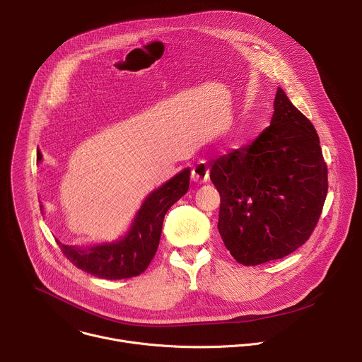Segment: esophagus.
<instances>
[{
	"label": "esophagus",
	"instance_id": "obj_1",
	"mask_svg": "<svg viewBox=\"0 0 362 362\" xmlns=\"http://www.w3.org/2000/svg\"><path fill=\"white\" fill-rule=\"evenodd\" d=\"M209 166L206 162H199L193 169H192V180L194 183H204L209 180Z\"/></svg>",
	"mask_w": 362,
	"mask_h": 362
}]
</instances>
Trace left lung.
<instances>
[{
	"mask_svg": "<svg viewBox=\"0 0 362 362\" xmlns=\"http://www.w3.org/2000/svg\"><path fill=\"white\" fill-rule=\"evenodd\" d=\"M221 194L218 229L242 265L292 253L311 236L328 192L320 137L278 87L271 126L212 163Z\"/></svg>",
	"mask_w": 362,
	"mask_h": 362,
	"instance_id": "1",
	"label": "left lung"
}]
</instances>
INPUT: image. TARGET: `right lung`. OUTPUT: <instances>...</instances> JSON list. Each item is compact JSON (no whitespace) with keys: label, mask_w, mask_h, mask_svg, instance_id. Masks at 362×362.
<instances>
[{"label":"right lung","mask_w":362,"mask_h":362,"mask_svg":"<svg viewBox=\"0 0 362 362\" xmlns=\"http://www.w3.org/2000/svg\"><path fill=\"white\" fill-rule=\"evenodd\" d=\"M41 160L42 154L37 148V162ZM189 176L190 168H186L150 192L127 232L119 239L86 246L64 245L56 239L59 246L73 265L93 276L126 279L140 275L156 255L165 215L189 189ZM41 211H44L42 206Z\"/></svg>","instance_id":"right-lung-1"}]
</instances>
